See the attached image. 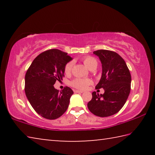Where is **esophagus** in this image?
Instances as JSON below:
<instances>
[{"instance_id": "esophagus-1", "label": "esophagus", "mask_w": 155, "mask_h": 155, "mask_svg": "<svg viewBox=\"0 0 155 155\" xmlns=\"http://www.w3.org/2000/svg\"><path fill=\"white\" fill-rule=\"evenodd\" d=\"M74 91L75 93H83V91H80V90H74Z\"/></svg>"}]
</instances>
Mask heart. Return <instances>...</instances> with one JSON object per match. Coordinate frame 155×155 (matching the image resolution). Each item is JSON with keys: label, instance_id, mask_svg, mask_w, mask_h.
Returning <instances> with one entry per match:
<instances>
[{"label": "heart", "instance_id": "obj_1", "mask_svg": "<svg viewBox=\"0 0 155 155\" xmlns=\"http://www.w3.org/2000/svg\"><path fill=\"white\" fill-rule=\"evenodd\" d=\"M83 61L84 63V64L86 65V67L90 70L94 69V68L96 69L97 65H98V62H97L96 59L90 56L84 57L83 59ZM72 66L73 61H72L68 62L67 64H65L64 67V72L65 74H70L72 70ZM91 83H92L90 79H88V78H74V80H72L71 82H70V85H71L72 87L78 89V90H85V89L88 87V85H90V84H91Z\"/></svg>", "mask_w": 155, "mask_h": 155}]
</instances>
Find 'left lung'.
Returning <instances> with one entry per match:
<instances>
[{"mask_svg":"<svg viewBox=\"0 0 155 155\" xmlns=\"http://www.w3.org/2000/svg\"><path fill=\"white\" fill-rule=\"evenodd\" d=\"M94 54L102 64V76L96 89L103 88L99 95L92 92L87 103L90 111L96 116L108 117L118 112L124 105L130 91L131 76L124 60L115 52L98 50Z\"/></svg>","mask_w":155,"mask_h":155,"instance_id":"obj_1","label":"left lung"}]
</instances>
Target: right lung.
<instances>
[{
	"label": "right lung",
	"instance_id": "obj_1",
	"mask_svg": "<svg viewBox=\"0 0 155 155\" xmlns=\"http://www.w3.org/2000/svg\"><path fill=\"white\" fill-rule=\"evenodd\" d=\"M72 59L58 49L46 51L36 57L25 74V91L34 110L41 117L55 120L64 114L73 94L71 88L62 91L54 84L64 77V67Z\"/></svg>",
	"mask_w": 155,
	"mask_h": 155
}]
</instances>
